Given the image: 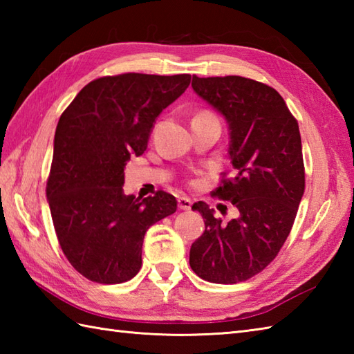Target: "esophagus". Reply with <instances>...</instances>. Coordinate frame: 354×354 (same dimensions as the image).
Wrapping results in <instances>:
<instances>
[{
	"instance_id": "34e87169",
	"label": "esophagus",
	"mask_w": 354,
	"mask_h": 354,
	"mask_svg": "<svg viewBox=\"0 0 354 354\" xmlns=\"http://www.w3.org/2000/svg\"><path fill=\"white\" fill-rule=\"evenodd\" d=\"M178 207L181 209H190L192 208V199L187 198V196L178 198Z\"/></svg>"
}]
</instances>
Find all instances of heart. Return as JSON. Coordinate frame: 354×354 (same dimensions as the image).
Returning <instances> with one entry per match:
<instances>
[{
    "label": "heart",
    "instance_id": "1",
    "mask_svg": "<svg viewBox=\"0 0 354 354\" xmlns=\"http://www.w3.org/2000/svg\"><path fill=\"white\" fill-rule=\"evenodd\" d=\"M201 115H205V114H201Z\"/></svg>",
    "mask_w": 354,
    "mask_h": 354
}]
</instances>
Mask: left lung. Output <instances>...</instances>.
I'll return each mask as SVG.
<instances>
[{
  "mask_svg": "<svg viewBox=\"0 0 354 354\" xmlns=\"http://www.w3.org/2000/svg\"><path fill=\"white\" fill-rule=\"evenodd\" d=\"M192 88L228 124L234 176L216 194L239 217L223 223L205 202L193 204L205 231L192 245L190 266L207 281L234 284L265 269L289 236L304 194L301 135L283 97L260 82L193 76Z\"/></svg>",
  "mask_w": 354,
  "mask_h": 354,
  "instance_id": "left-lung-1",
  "label": "left lung"
}]
</instances>
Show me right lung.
Instances as JSON below:
<instances>
[{
  "label": "right lung",
  "mask_w": 354,
  "mask_h": 354,
  "mask_svg": "<svg viewBox=\"0 0 354 354\" xmlns=\"http://www.w3.org/2000/svg\"><path fill=\"white\" fill-rule=\"evenodd\" d=\"M190 74L127 73L82 89L59 118L47 201L65 257L88 280L117 284L141 268L146 231L176 212L173 194H124L131 156L146 152L156 118Z\"/></svg>",
  "instance_id": "right-lung-1"
}]
</instances>
